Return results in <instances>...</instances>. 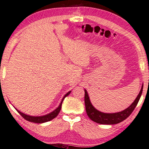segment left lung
Listing matches in <instances>:
<instances>
[{
    "label": "left lung",
    "instance_id": "1",
    "mask_svg": "<svg viewBox=\"0 0 149 149\" xmlns=\"http://www.w3.org/2000/svg\"><path fill=\"white\" fill-rule=\"evenodd\" d=\"M143 89V85H142L141 91L137 98L134 100L132 104L125 110L122 112L116 113H104L100 112L93 107L91 102L90 101L89 97L88 95L87 91L85 89V110L88 115V116L93 122L100 123V124H107V125H113L120 123L126 118H128L132 114V112L137 105V103L139 100L141 96L142 95Z\"/></svg>",
    "mask_w": 149,
    "mask_h": 149
}]
</instances>
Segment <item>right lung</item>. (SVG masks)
Listing matches in <instances>:
<instances>
[{"instance_id": "1", "label": "right lung", "mask_w": 149, "mask_h": 149, "mask_svg": "<svg viewBox=\"0 0 149 149\" xmlns=\"http://www.w3.org/2000/svg\"><path fill=\"white\" fill-rule=\"evenodd\" d=\"M70 93H71V91H69L68 93H67L66 94L64 95V97H63L61 102H60L59 107H58L56 109H55L53 112H50L49 114L42 116H29V115L24 114V113L21 112L18 110H17L16 108V110L17 111V112H18L19 114L24 118L25 120L29 121V122H33V123H45L47 122H49V121L52 120V119H54V118H56L58 116V114H59L60 111V110H61V108H62V104L63 100H64V99L67 97L68 95H70Z\"/></svg>"}]
</instances>
